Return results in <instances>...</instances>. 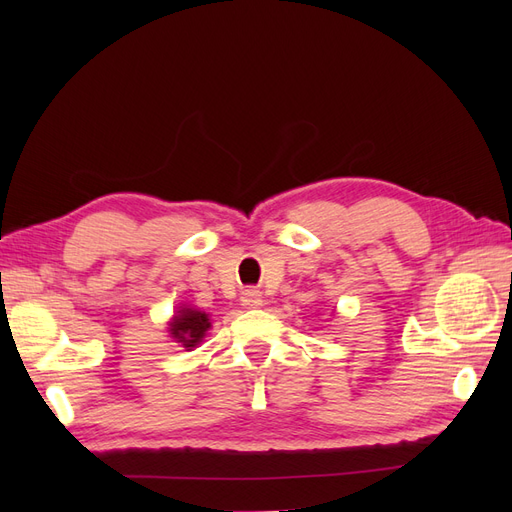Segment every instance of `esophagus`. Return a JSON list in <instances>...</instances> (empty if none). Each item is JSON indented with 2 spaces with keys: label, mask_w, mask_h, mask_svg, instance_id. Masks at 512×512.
I'll return each mask as SVG.
<instances>
[{
  "label": "esophagus",
  "mask_w": 512,
  "mask_h": 512,
  "mask_svg": "<svg viewBox=\"0 0 512 512\" xmlns=\"http://www.w3.org/2000/svg\"><path fill=\"white\" fill-rule=\"evenodd\" d=\"M241 305L247 309H256L262 305V292L258 290H245L241 294Z\"/></svg>",
  "instance_id": "esophagus-1"
}]
</instances>
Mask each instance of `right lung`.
<instances>
[{"instance_id": "right-lung-1", "label": "right lung", "mask_w": 512, "mask_h": 512, "mask_svg": "<svg viewBox=\"0 0 512 512\" xmlns=\"http://www.w3.org/2000/svg\"><path fill=\"white\" fill-rule=\"evenodd\" d=\"M211 329L209 314L200 312V309L194 307H181L179 312L173 316V320L168 322V333L170 337L179 342L185 350L196 348L200 342H203L205 333Z\"/></svg>"}]
</instances>
